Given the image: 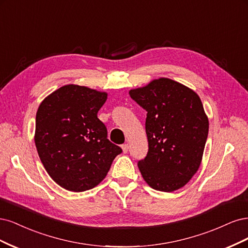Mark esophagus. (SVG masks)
I'll list each match as a JSON object with an SVG mask.
<instances>
[{
    "instance_id": "esophagus-1",
    "label": "esophagus",
    "mask_w": 248,
    "mask_h": 248,
    "mask_svg": "<svg viewBox=\"0 0 248 248\" xmlns=\"http://www.w3.org/2000/svg\"><path fill=\"white\" fill-rule=\"evenodd\" d=\"M122 149L124 151V154H126L127 150H129V145H127V144H123L122 145Z\"/></svg>"
}]
</instances>
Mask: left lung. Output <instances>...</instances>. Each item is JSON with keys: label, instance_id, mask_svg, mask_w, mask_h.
Wrapping results in <instances>:
<instances>
[{"label": "left lung", "instance_id": "1", "mask_svg": "<svg viewBox=\"0 0 248 248\" xmlns=\"http://www.w3.org/2000/svg\"><path fill=\"white\" fill-rule=\"evenodd\" d=\"M129 93L147 111L148 153L138 162L143 179L166 193L183 187L201 165L208 136L201 99L189 87L165 77Z\"/></svg>", "mask_w": 248, "mask_h": 248}]
</instances>
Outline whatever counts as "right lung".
Here are the masks:
<instances>
[{
	"instance_id": "1",
	"label": "right lung",
	"mask_w": 248,
	"mask_h": 248,
	"mask_svg": "<svg viewBox=\"0 0 248 248\" xmlns=\"http://www.w3.org/2000/svg\"><path fill=\"white\" fill-rule=\"evenodd\" d=\"M108 93L67 84L41 102L36 114L35 144L49 176L70 191L93 188L106 177L122 148L107 139L98 118Z\"/></svg>"
}]
</instances>
